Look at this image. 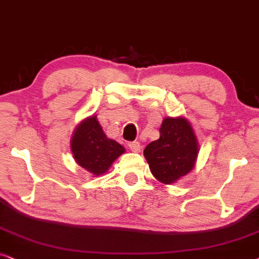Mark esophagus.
<instances>
[{"label": "esophagus", "instance_id": "1", "mask_svg": "<svg viewBox=\"0 0 259 259\" xmlns=\"http://www.w3.org/2000/svg\"><path fill=\"white\" fill-rule=\"evenodd\" d=\"M127 146H129V149L134 151V153H140L141 151V146L139 142H130Z\"/></svg>", "mask_w": 259, "mask_h": 259}]
</instances>
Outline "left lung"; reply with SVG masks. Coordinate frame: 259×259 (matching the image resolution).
I'll return each mask as SVG.
<instances>
[{
  "instance_id": "obj_1",
  "label": "left lung",
  "mask_w": 259,
  "mask_h": 259,
  "mask_svg": "<svg viewBox=\"0 0 259 259\" xmlns=\"http://www.w3.org/2000/svg\"><path fill=\"white\" fill-rule=\"evenodd\" d=\"M199 144L194 130L184 117L163 119L160 139L143 151L151 174L162 184L170 185L194 168Z\"/></svg>"
}]
</instances>
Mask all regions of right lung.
<instances>
[{
	"instance_id": "add662e5",
	"label": "right lung",
	"mask_w": 259,
	"mask_h": 259,
	"mask_svg": "<svg viewBox=\"0 0 259 259\" xmlns=\"http://www.w3.org/2000/svg\"><path fill=\"white\" fill-rule=\"evenodd\" d=\"M71 150L75 162L96 177L108 171L113 161L125 151L123 146L106 137L97 116L78 124L71 139Z\"/></svg>"
}]
</instances>
